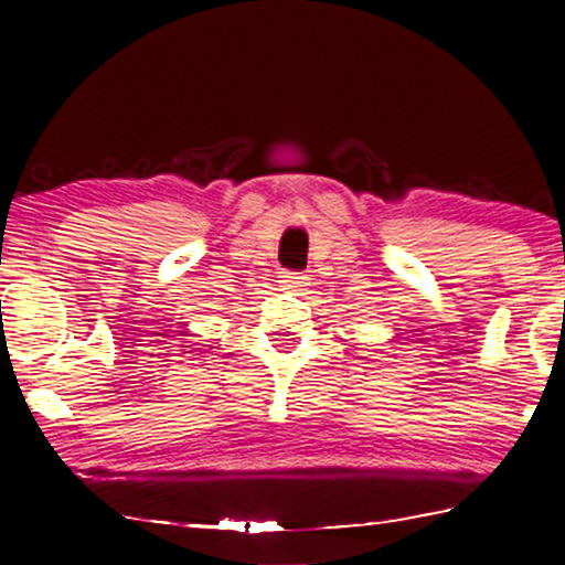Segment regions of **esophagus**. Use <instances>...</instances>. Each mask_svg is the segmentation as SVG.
Listing matches in <instances>:
<instances>
[{
    "label": "esophagus",
    "instance_id": "esophagus-1",
    "mask_svg": "<svg viewBox=\"0 0 565 565\" xmlns=\"http://www.w3.org/2000/svg\"><path fill=\"white\" fill-rule=\"evenodd\" d=\"M281 286H286V289H299V286H306V276L294 274V271H284Z\"/></svg>",
    "mask_w": 565,
    "mask_h": 565
}]
</instances>
